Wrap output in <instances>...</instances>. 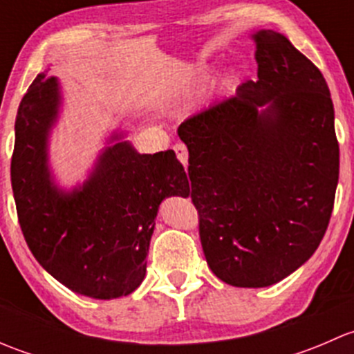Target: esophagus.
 I'll list each match as a JSON object with an SVG mask.
<instances>
[{
	"instance_id": "34e87169",
	"label": "esophagus",
	"mask_w": 354,
	"mask_h": 354,
	"mask_svg": "<svg viewBox=\"0 0 354 354\" xmlns=\"http://www.w3.org/2000/svg\"><path fill=\"white\" fill-rule=\"evenodd\" d=\"M174 152H176L180 162L183 164L185 167H187L188 166V149H187V145L176 144V145H174Z\"/></svg>"
}]
</instances>
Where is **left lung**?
I'll use <instances>...</instances> for the list:
<instances>
[{
    "mask_svg": "<svg viewBox=\"0 0 354 354\" xmlns=\"http://www.w3.org/2000/svg\"><path fill=\"white\" fill-rule=\"evenodd\" d=\"M253 39L259 80L178 128L207 263L236 288L279 283L313 255L339 180L324 75L283 34Z\"/></svg>",
    "mask_w": 354,
    "mask_h": 354,
    "instance_id": "8db88e82",
    "label": "left lung"
}]
</instances>
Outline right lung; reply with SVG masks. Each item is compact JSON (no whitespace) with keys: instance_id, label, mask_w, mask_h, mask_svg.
I'll use <instances>...</instances> for the list:
<instances>
[{"instance_id":"1","label":"right lung","mask_w":354,"mask_h":354,"mask_svg":"<svg viewBox=\"0 0 354 354\" xmlns=\"http://www.w3.org/2000/svg\"><path fill=\"white\" fill-rule=\"evenodd\" d=\"M58 108L56 77L37 75L19 106L12 156L24 238L35 260L71 291L97 299L127 296L145 277L159 203L190 194L187 173L174 151L138 154L118 142L84 187L59 192L48 169V133Z\"/></svg>"}]
</instances>
